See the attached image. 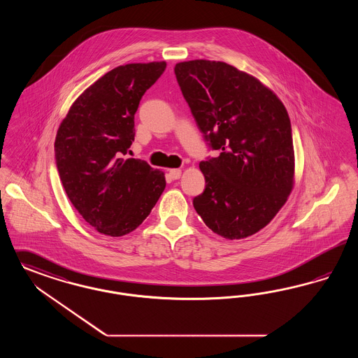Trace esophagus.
Masks as SVG:
<instances>
[{"mask_svg": "<svg viewBox=\"0 0 358 358\" xmlns=\"http://www.w3.org/2000/svg\"><path fill=\"white\" fill-rule=\"evenodd\" d=\"M169 177H171L172 180H178V178L181 177V171H180V169H171V171H169Z\"/></svg>", "mask_w": 358, "mask_h": 358, "instance_id": "34e87169", "label": "esophagus"}]
</instances>
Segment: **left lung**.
Here are the masks:
<instances>
[{"instance_id":"obj_1","label":"left lung","mask_w":358,"mask_h":358,"mask_svg":"<svg viewBox=\"0 0 358 358\" xmlns=\"http://www.w3.org/2000/svg\"><path fill=\"white\" fill-rule=\"evenodd\" d=\"M174 73L205 140L221 150L200 162L206 185L193 206L227 240L253 236L280 212L294 185L286 108L255 76L222 61H184Z\"/></svg>"}]
</instances>
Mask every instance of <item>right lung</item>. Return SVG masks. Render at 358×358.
Masks as SVG:
<instances>
[{
  "label": "right lung",
  "instance_id": "1",
  "mask_svg": "<svg viewBox=\"0 0 358 358\" xmlns=\"http://www.w3.org/2000/svg\"><path fill=\"white\" fill-rule=\"evenodd\" d=\"M165 68V61L117 66L86 87L59 124V180L76 210L101 234L121 237L140 227L166 186L165 173L124 158L140 100Z\"/></svg>",
  "mask_w": 358,
  "mask_h": 358
}]
</instances>
